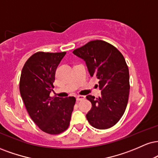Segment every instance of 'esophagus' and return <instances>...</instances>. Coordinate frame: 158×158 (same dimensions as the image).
<instances>
[{
    "mask_svg": "<svg viewBox=\"0 0 158 158\" xmlns=\"http://www.w3.org/2000/svg\"><path fill=\"white\" fill-rule=\"evenodd\" d=\"M85 98V96H77V97H76V99H77V102H79V101H81L82 99H84Z\"/></svg>",
    "mask_w": 158,
    "mask_h": 158,
    "instance_id": "1",
    "label": "esophagus"
}]
</instances>
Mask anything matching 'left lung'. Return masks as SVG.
Segmentation results:
<instances>
[{
  "mask_svg": "<svg viewBox=\"0 0 158 158\" xmlns=\"http://www.w3.org/2000/svg\"><path fill=\"white\" fill-rule=\"evenodd\" d=\"M73 53L84 60L90 77L99 79L102 96H86L92 104L87 121L98 130L113 127L124 113L130 94V74L124 57L115 46L100 40L89 42Z\"/></svg>",
  "mask_w": 158,
  "mask_h": 158,
  "instance_id": "obj_1",
  "label": "left lung"
}]
</instances>
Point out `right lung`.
Returning <instances> with one entry per match:
<instances>
[{
  "mask_svg": "<svg viewBox=\"0 0 158 158\" xmlns=\"http://www.w3.org/2000/svg\"><path fill=\"white\" fill-rule=\"evenodd\" d=\"M65 54L35 53L26 61L20 75V96L28 115L42 131L51 135L68 128L76 102L73 96H50L56 68Z\"/></svg>",
  "mask_w": 158,
  "mask_h": 158,
  "instance_id": "right-lung-1",
  "label": "right lung"
}]
</instances>
